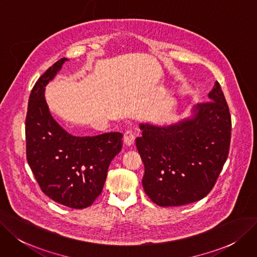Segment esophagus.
<instances>
[{
  "label": "esophagus",
  "instance_id": "1",
  "mask_svg": "<svg viewBox=\"0 0 257 257\" xmlns=\"http://www.w3.org/2000/svg\"><path fill=\"white\" fill-rule=\"evenodd\" d=\"M134 142H135V134H134V132H133V130L128 128V130H126L124 132V143H125L126 146L131 147V146L134 145Z\"/></svg>",
  "mask_w": 257,
  "mask_h": 257
}]
</instances>
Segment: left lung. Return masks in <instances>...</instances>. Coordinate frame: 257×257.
I'll use <instances>...</instances> for the list:
<instances>
[{
	"label": "left lung",
	"instance_id": "obj_1",
	"mask_svg": "<svg viewBox=\"0 0 257 257\" xmlns=\"http://www.w3.org/2000/svg\"><path fill=\"white\" fill-rule=\"evenodd\" d=\"M211 101L195 106V117L175 125L141 124L136 147L145 164L143 189L160 207L183 206L211 192L228 158L231 115L218 82Z\"/></svg>",
	"mask_w": 257,
	"mask_h": 257
}]
</instances>
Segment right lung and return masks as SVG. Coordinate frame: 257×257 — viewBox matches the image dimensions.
I'll use <instances>...</instances> for the list:
<instances>
[{
	"label": "right lung",
	"instance_id": "1",
	"mask_svg": "<svg viewBox=\"0 0 257 257\" xmlns=\"http://www.w3.org/2000/svg\"><path fill=\"white\" fill-rule=\"evenodd\" d=\"M67 59L39 78L30 93L25 120L26 158L42 192L73 209L89 207L103 190L109 163L122 148L121 133L93 137L68 134L51 117L44 89Z\"/></svg>",
	"mask_w": 257,
	"mask_h": 257
}]
</instances>
